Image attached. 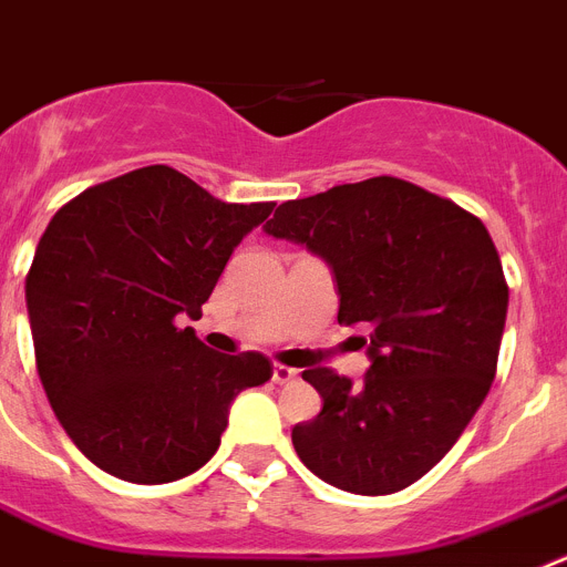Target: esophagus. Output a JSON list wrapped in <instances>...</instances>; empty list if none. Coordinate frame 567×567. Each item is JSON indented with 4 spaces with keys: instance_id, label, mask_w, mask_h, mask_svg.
<instances>
[{
    "instance_id": "obj_1",
    "label": "esophagus",
    "mask_w": 567,
    "mask_h": 567,
    "mask_svg": "<svg viewBox=\"0 0 567 567\" xmlns=\"http://www.w3.org/2000/svg\"><path fill=\"white\" fill-rule=\"evenodd\" d=\"M293 379H297V371H293V368L274 365V382H277V385H285V382H293Z\"/></svg>"
}]
</instances>
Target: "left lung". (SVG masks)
I'll list each match as a JSON object with an SVG mask.
<instances>
[{
	"label": "left lung",
	"instance_id": "8db88e82",
	"mask_svg": "<svg viewBox=\"0 0 567 567\" xmlns=\"http://www.w3.org/2000/svg\"><path fill=\"white\" fill-rule=\"evenodd\" d=\"M265 230L322 256L339 324L371 328L362 382L302 373L322 411L290 433L299 460L351 494L408 488L454 447L496 377L508 282L488 228L445 196L373 176L282 202Z\"/></svg>",
	"mask_w": 567,
	"mask_h": 567
}]
</instances>
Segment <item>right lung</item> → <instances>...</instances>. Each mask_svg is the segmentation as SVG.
I'll list each match as a JSON object with an SVG mask.
<instances>
[{"mask_svg":"<svg viewBox=\"0 0 567 567\" xmlns=\"http://www.w3.org/2000/svg\"><path fill=\"white\" fill-rule=\"evenodd\" d=\"M274 202L234 205L167 165L100 182L53 214L24 277L42 388L73 445L136 485L199 471L265 353L210 351L202 317L230 254Z\"/></svg>","mask_w":567,"mask_h":567,"instance_id":"right-lung-1","label":"right lung"}]
</instances>
